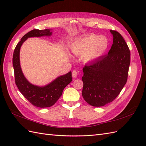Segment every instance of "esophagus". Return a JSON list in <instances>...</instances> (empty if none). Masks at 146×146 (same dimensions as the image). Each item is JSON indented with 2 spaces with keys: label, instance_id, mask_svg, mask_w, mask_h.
<instances>
[{
  "label": "esophagus",
  "instance_id": "34e87169",
  "mask_svg": "<svg viewBox=\"0 0 146 146\" xmlns=\"http://www.w3.org/2000/svg\"><path fill=\"white\" fill-rule=\"evenodd\" d=\"M80 75V71L77 70H74L72 72V76L73 78H76Z\"/></svg>",
  "mask_w": 146,
  "mask_h": 146
}]
</instances>
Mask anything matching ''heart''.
<instances>
[{
    "label": "heart",
    "instance_id": "1",
    "mask_svg": "<svg viewBox=\"0 0 146 146\" xmlns=\"http://www.w3.org/2000/svg\"><path fill=\"white\" fill-rule=\"evenodd\" d=\"M108 39L104 36L90 35L76 40L70 46L71 50L77 55L84 54L83 60L90 62L103 54L108 47Z\"/></svg>",
    "mask_w": 146,
    "mask_h": 146
}]
</instances>
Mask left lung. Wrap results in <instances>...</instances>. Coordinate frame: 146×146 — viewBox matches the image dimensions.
Masks as SVG:
<instances>
[{
    "mask_svg": "<svg viewBox=\"0 0 146 146\" xmlns=\"http://www.w3.org/2000/svg\"><path fill=\"white\" fill-rule=\"evenodd\" d=\"M113 44L108 54L83 68L82 96L92 106L102 107L114 100L127 80L131 52L119 33L110 30Z\"/></svg>",
    "mask_w": 146,
    "mask_h": 146,
    "instance_id": "left-lung-1",
    "label": "left lung"
}]
</instances>
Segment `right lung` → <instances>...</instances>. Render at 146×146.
<instances>
[{"instance_id": "add662e5", "label": "right lung", "mask_w": 146, "mask_h": 146, "mask_svg": "<svg viewBox=\"0 0 146 146\" xmlns=\"http://www.w3.org/2000/svg\"><path fill=\"white\" fill-rule=\"evenodd\" d=\"M51 29H33L24 35L15 47L12 64L14 66L15 82L18 89L27 100L34 106L45 108L53 105L60 98L64 88L72 81L71 72L56 78L54 81L44 86L34 85L27 81L23 75L20 65L19 53L23 43L28 38L51 36Z\"/></svg>"}]
</instances>
